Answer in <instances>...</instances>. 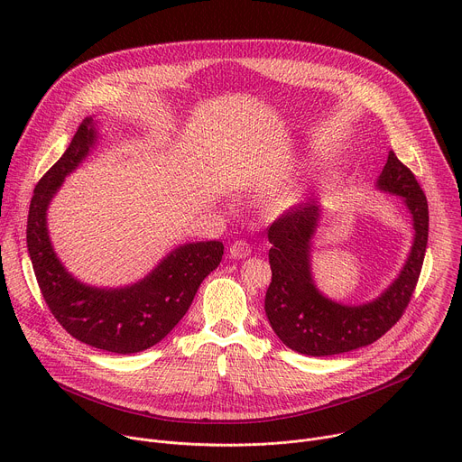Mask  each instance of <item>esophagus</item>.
<instances>
[{"instance_id": "1", "label": "esophagus", "mask_w": 462, "mask_h": 462, "mask_svg": "<svg viewBox=\"0 0 462 462\" xmlns=\"http://www.w3.org/2000/svg\"><path fill=\"white\" fill-rule=\"evenodd\" d=\"M250 252H252V248L246 241H234L230 250H228V255L232 259H243V257H248Z\"/></svg>"}]
</instances>
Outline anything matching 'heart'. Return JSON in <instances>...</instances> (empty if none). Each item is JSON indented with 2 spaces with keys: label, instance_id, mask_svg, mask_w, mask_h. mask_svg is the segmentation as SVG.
<instances>
[{
  "label": "heart",
  "instance_id": "obj_1",
  "mask_svg": "<svg viewBox=\"0 0 462 462\" xmlns=\"http://www.w3.org/2000/svg\"><path fill=\"white\" fill-rule=\"evenodd\" d=\"M294 201H296V193H285V195L278 197V203L276 205L280 208H285V207H291Z\"/></svg>",
  "mask_w": 462,
  "mask_h": 462
}]
</instances>
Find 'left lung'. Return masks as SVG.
<instances>
[{
	"mask_svg": "<svg viewBox=\"0 0 462 462\" xmlns=\"http://www.w3.org/2000/svg\"><path fill=\"white\" fill-rule=\"evenodd\" d=\"M376 188L404 201L413 221V243L402 271L374 300L347 305L321 294L312 276V239L321 219L319 201H307L269 228L273 282L265 312L278 338L307 356L342 355L383 337L408 307L428 245V201L410 168L389 152Z\"/></svg>",
	"mask_w": 462,
	"mask_h": 462,
	"instance_id": "8db88e82",
	"label": "left lung"
}]
</instances>
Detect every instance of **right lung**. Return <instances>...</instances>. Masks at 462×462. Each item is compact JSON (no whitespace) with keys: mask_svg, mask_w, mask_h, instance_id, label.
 <instances>
[{"mask_svg":"<svg viewBox=\"0 0 462 462\" xmlns=\"http://www.w3.org/2000/svg\"><path fill=\"white\" fill-rule=\"evenodd\" d=\"M88 116L58 162L40 179L27 219V248L49 310L73 338L116 355H131L159 344L182 319L203 280L217 269L221 241L184 243L137 283L102 289L82 283L61 265L49 228L52 197L98 141V127Z\"/></svg>","mask_w":462,"mask_h":462,"instance_id":"add662e5","label":"right lung"}]
</instances>
